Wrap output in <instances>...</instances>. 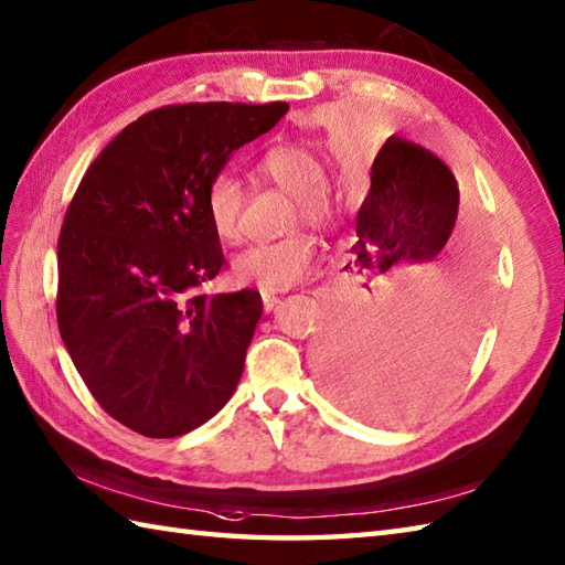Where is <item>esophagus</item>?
<instances>
[{"label": "esophagus", "instance_id": "34e87169", "mask_svg": "<svg viewBox=\"0 0 565 565\" xmlns=\"http://www.w3.org/2000/svg\"><path fill=\"white\" fill-rule=\"evenodd\" d=\"M262 303H264V310H274L276 306H279V296H274V294H262Z\"/></svg>", "mask_w": 565, "mask_h": 565}]
</instances>
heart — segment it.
<instances>
[{
    "instance_id": "obj_1",
    "label": "heart",
    "mask_w": 565,
    "mask_h": 565,
    "mask_svg": "<svg viewBox=\"0 0 565 565\" xmlns=\"http://www.w3.org/2000/svg\"><path fill=\"white\" fill-rule=\"evenodd\" d=\"M262 174L276 186L294 194V223L328 227L338 215V201L330 194L328 170L313 150L301 146H276L259 162ZM203 213L213 235L221 243L239 237L243 213V186L227 172L209 179L203 191ZM316 243L303 233L284 237L279 243H259L239 249L233 257V274L239 284L257 286L259 291H286L303 281L313 269Z\"/></svg>"
}]
</instances>
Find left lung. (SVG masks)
<instances>
[{
	"instance_id": "left-lung-1",
	"label": "left lung",
	"mask_w": 565,
	"mask_h": 565,
	"mask_svg": "<svg viewBox=\"0 0 565 565\" xmlns=\"http://www.w3.org/2000/svg\"><path fill=\"white\" fill-rule=\"evenodd\" d=\"M456 213L459 184L437 154L401 138L383 142L344 267L383 310L364 330H332L318 352L322 383L347 411L403 423L459 383L478 334L471 294L425 298Z\"/></svg>"
}]
</instances>
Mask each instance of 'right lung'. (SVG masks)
I'll return each mask as SVG.
<instances>
[{
    "label": "right lung",
    "mask_w": 565,
    "mask_h": 565,
    "mask_svg": "<svg viewBox=\"0 0 565 565\" xmlns=\"http://www.w3.org/2000/svg\"><path fill=\"white\" fill-rule=\"evenodd\" d=\"M289 111L172 104L126 126L89 164L57 237V328L106 413L170 439L231 401L262 318L255 289L196 294L225 264L203 191Z\"/></svg>",
    "instance_id": "add662e5"
}]
</instances>
